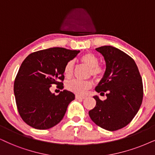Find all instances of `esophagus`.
<instances>
[{
  "label": "esophagus",
  "mask_w": 155,
  "mask_h": 155,
  "mask_svg": "<svg viewBox=\"0 0 155 155\" xmlns=\"http://www.w3.org/2000/svg\"><path fill=\"white\" fill-rule=\"evenodd\" d=\"M75 97H76V99H85V97H81V96H79V95H77V94L75 96Z\"/></svg>",
  "instance_id": "34e87169"
}]
</instances>
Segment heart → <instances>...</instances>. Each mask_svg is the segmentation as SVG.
<instances>
[{"label":"heart","instance_id":"1","mask_svg":"<svg viewBox=\"0 0 155 155\" xmlns=\"http://www.w3.org/2000/svg\"><path fill=\"white\" fill-rule=\"evenodd\" d=\"M80 61L90 68L89 75L99 79L104 73V68L99 64V58L93 53L89 52L82 55L80 58ZM74 74V62L69 61L64 68V74L66 79H69ZM92 87L91 80L80 81V80H71L66 84V88L70 91L74 92L78 95H84Z\"/></svg>","mask_w":155,"mask_h":155}]
</instances>
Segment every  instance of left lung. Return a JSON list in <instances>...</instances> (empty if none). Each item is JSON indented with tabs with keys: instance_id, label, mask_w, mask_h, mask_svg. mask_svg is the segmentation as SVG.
Masks as SVG:
<instances>
[{
	"instance_id": "1",
	"label": "left lung",
	"mask_w": 155,
	"mask_h": 155,
	"mask_svg": "<svg viewBox=\"0 0 155 155\" xmlns=\"http://www.w3.org/2000/svg\"><path fill=\"white\" fill-rule=\"evenodd\" d=\"M106 61V71L95 90L107 99L89 111L91 120L104 130L116 131L129 124L138 112L143 99L142 76L134 59L110 46L96 48Z\"/></svg>"
}]
</instances>
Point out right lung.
<instances>
[{
    "instance_id": "1",
    "label": "right lung",
    "mask_w": 155,
    "mask_h": 155,
    "mask_svg": "<svg viewBox=\"0 0 155 155\" xmlns=\"http://www.w3.org/2000/svg\"><path fill=\"white\" fill-rule=\"evenodd\" d=\"M79 51L54 47L29 54L21 64L14 81L18 111L24 122L37 130H48L64 118L68 105L75 99L71 91L58 95L52 84L64 88V68Z\"/></svg>"
}]
</instances>
